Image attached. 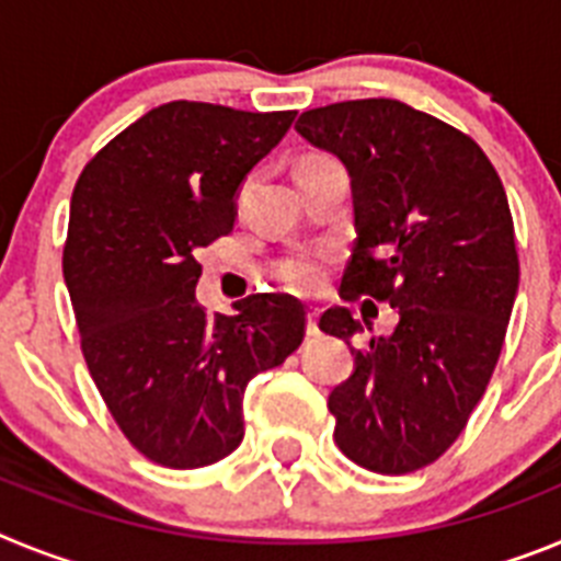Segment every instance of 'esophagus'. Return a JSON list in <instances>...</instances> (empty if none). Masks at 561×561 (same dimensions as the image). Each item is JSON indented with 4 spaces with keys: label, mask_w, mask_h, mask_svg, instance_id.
<instances>
[{
    "label": "esophagus",
    "mask_w": 561,
    "mask_h": 561,
    "mask_svg": "<svg viewBox=\"0 0 561 561\" xmlns=\"http://www.w3.org/2000/svg\"><path fill=\"white\" fill-rule=\"evenodd\" d=\"M317 317H320V309H309V314H306V334H309V336L320 334V325H317Z\"/></svg>",
    "instance_id": "1"
}]
</instances>
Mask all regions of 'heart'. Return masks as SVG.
Here are the masks:
<instances>
[{
	"instance_id": "obj_1",
	"label": "heart",
	"mask_w": 561,
	"mask_h": 561,
	"mask_svg": "<svg viewBox=\"0 0 561 561\" xmlns=\"http://www.w3.org/2000/svg\"><path fill=\"white\" fill-rule=\"evenodd\" d=\"M277 277L284 280L289 289L297 291H314L323 284V261L314 252H300L277 264Z\"/></svg>"
}]
</instances>
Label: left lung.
I'll return each instance as SVG.
<instances>
[{
	"label": "left lung",
	"mask_w": 561,
	"mask_h": 561,
	"mask_svg": "<svg viewBox=\"0 0 561 561\" xmlns=\"http://www.w3.org/2000/svg\"><path fill=\"white\" fill-rule=\"evenodd\" d=\"M295 128L351 176L340 295L399 309L393 334L351 348L354 374L331 390L336 447L370 472H415L463 433L503 351L519 286L503 182L472 137L390 98L311 108ZM320 329L351 345L362 323L334 306Z\"/></svg>",
	"instance_id": "1"
}]
</instances>
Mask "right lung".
Here are the masks:
<instances>
[{
  "label": "right lung",
  "instance_id": "obj_1",
  "mask_svg": "<svg viewBox=\"0 0 561 561\" xmlns=\"http://www.w3.org/2000/svg\"><path fill=\"white\" fill-rule=\"evenodd\" d=\"M295 114L162 103L72 191L64 280L83 359L131 447L168 469L227 458L244 438L247 381L304 342L291 295H250L232 317L196 300V250L232 230L238 187Z\"/></svg>",
  "mask_w": 561,
  "mask_h": 561
}]
</instances>
